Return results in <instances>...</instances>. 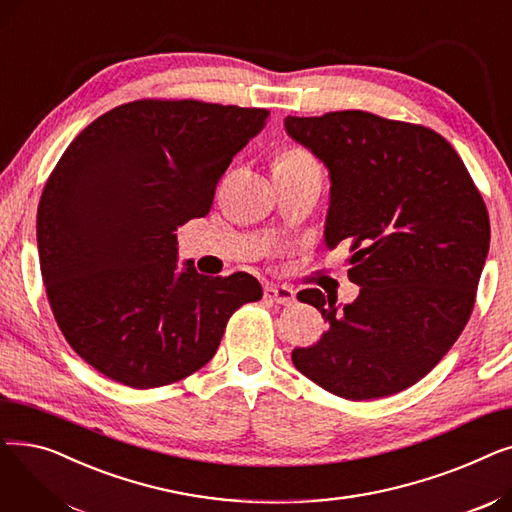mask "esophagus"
<instances>
[{
    "mask_svg": "<svg viewBox=\"0 0 512 512\" xmlns=\"http://www.w3.org/2000/svg\"><path fill=\"white\" fill-rule=\"evenodd\" d=\"M263 297L267 301L278 303V305H292L294 303V290L288 288V286H280V284H265Z\"/></svg>",
    "mask_w": 512,
    "mask_h": 512,
    "instance_id": "obj_1",
    "label": "esophagus"
}]
</instances>
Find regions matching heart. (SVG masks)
Wrapping results in <instances>:
<instances>
[{
	"instance_id": "b5f03b06",
	"label": "heart",
	"mask_w": 512,
	"mask_h": 512,
	"mask_svg": "<svg viewBox=\"0 0 512 512\" xmlns=\"http://www.w3.org/2000/svg\"><path fill=\"white\" fill-rule=\"evenodd\" d=\"M305 161H313L305 151L297 149V147H288L282 149L276 157L274 164H305Z\"/></svg>"
}]
</instances>
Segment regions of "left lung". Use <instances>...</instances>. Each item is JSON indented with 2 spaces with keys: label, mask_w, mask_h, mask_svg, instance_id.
Segmentation results:
<instances>
[{
  "label": "left lung",
  "mask_w": 512,
  "mask_h": 512,
  "mask_svg": "<svg viewBox=\"0 0 512 512\" xmlns=\"http://www.w3.org/2000/svg\"><path fill=\"white\" fill-rule=\"evenodd\" d=\"M330 172L326 245H351V305L309 288L328 330L292 363L324 390L369 400L432 371L461 336L490 249V218L463 159L432 128L361 110L288 116Z\"/></svg>",
  "instance_id": "1"
}]
</instances>
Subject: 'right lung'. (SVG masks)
<instances>
[{
	"label": "right lung",
	"mask_w": 512,
	"mask_h": 512,
	"mask_svg": "<svg viewBox=\"0 0 512 512\" xmlns=\"http://www.w3.org/2000/svg\"><path fill=\"white\" fill-rule=\"evenodd\" d=\"M261 107L139 99L68 145L37 211L41 276L58 326L91 367L130 388L168 386L215 355L230 315L263 297L245 272L178 270V226L209 213Z\"/></svg>",
	"instance_id": "obj_1"
}]
</instances>
